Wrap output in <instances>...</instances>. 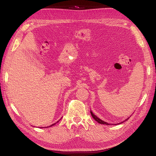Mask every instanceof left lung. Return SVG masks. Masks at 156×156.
I'll list each match as a JSON object with an SVG mask.
<instances>
[{
	"label": "left lung",
	"instance_id": "1",
	"mask_svg": "<svg viewBox=\"0 0 156 156\" xmlns=\"http://www.w3.org/2000/svg\"><path fill=\"white\" fill-rule=\"evenodd\" d=\"M90 113H91V115H92V116L94 118V120H95L96 121H97L98 123H100V124H106V125H109L108 124V123H107V122H104V121H103V120H101V119H99V118H98L95 115H94L93 114V112H92V111H90ZM129 118H127V119L126 120H124V122L125 121H126V120H127L129 119Z\"/></svg>",
	"mask_w": 156,
	"mask_h": 156
}]
</instances>
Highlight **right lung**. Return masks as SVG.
Wrapping results in <instances>:
<instances>
[{
  "instance_id": "add662e5",
  "label": "right lung",
  "mask_w": 156,
  "mask_h": 156,
  "mask_svg": "<svg viewBox=\"0 0 156 156\" xmlns=\"http://www.w3.org/2000/svg\"><path fill=\"white\" fill-rule=\"evenodd\" d=\"M58 121H59V120H58ZM55 124H56V123H55V124H52V125H51V126H49V127H51V126H53V125H55Z\"/></svg>"
}]
</instances>
